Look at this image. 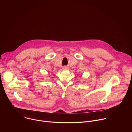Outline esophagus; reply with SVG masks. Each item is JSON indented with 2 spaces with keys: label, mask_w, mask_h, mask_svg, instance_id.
I'll return each mask as SVG.
<instances>
[{
  "label": "esophagus",
  "mask_w": 132,
  "mask_h": 132,
  "mask_svg": "<svg viewBox=\"0 0 132 132\" xmlns=\"http://www.w3.org/2000/svg\"><path fill=\"white\" fill-rule=\"evenodd\" d=\"M63 69H64V70H68V68H67V67H63Z\"/></svg>",
  "instance_id": "esophagus-1"
}]
</instances>
